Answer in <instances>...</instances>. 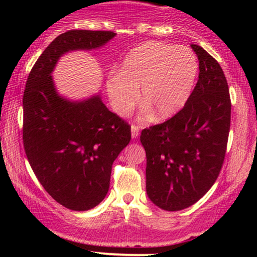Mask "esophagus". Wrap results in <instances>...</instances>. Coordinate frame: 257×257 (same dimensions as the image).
Wrapping results in <instances>:
<instances>
[{
  "instance_id": "esophagus-1",
  "label": "esophagus",
  "mask_w": 257,
  "mask_h": 257,
  "mask_svg": "<svg viewBox=\"0 0 257 257\" xmlns=\"http://www.w3.org/2000/svg\"><path fill=\"white\" fill-rule=\"evenodd\" d=\"M131 129H132V138L137 139L139 137V133H140V128H139L138 125L133 124Z\"/></svg>"
}]
</instances>
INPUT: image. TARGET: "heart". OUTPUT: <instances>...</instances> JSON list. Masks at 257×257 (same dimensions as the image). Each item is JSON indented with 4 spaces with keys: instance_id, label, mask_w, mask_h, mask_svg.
I'll return each mask as SVG.
<instances>
[{
    "instance_id": "b5f03b06",
    "label": "heart",
    "mask_w": 257,
    "mask_h": 257,
    "mask_svg": "<svg viewBox=\"0 0 257 257\" xmlns=\"http://www.w3.org/2000/svg\"><path fill=\"white\" fill-rule=\"evenodd\" d=\"M198 75V60L187 47L146 42L126 54L119 72L111 73L106 91L113 110L126 114L139 99L156 118H168L184 107Z\"/></svg>"
}]
</instances>
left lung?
<instances>
[{"label": "left lung", "instance_id": "obj_1", "mask_svg": "<svg viewBox=\"0 0 257 257\" xmlns=\"http://www.w3.org/2000/svg\"><path fill=\"white\" fill-rule=\"evenodd\" d=\"M198 82L184 107L141 132L146 151V192L168 211L188 208L216 181L226 155L231 98L220 64L197 44Z\"/></svg>", "mask_w": 257, "mask_h": 257}]
</instances>
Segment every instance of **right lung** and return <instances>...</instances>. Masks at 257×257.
Returning a JSON list of instances; mask_svg holds the SVG:
<instances>
[{"mask_svg":"<svg viewBox=\"0 0 257 257\" xmlns=\"http://www.w3.org/2000/svg\"><path fill=\"white\" fill-rule=\"evenodd\" d=\"M114 36L112 31L64 32L44 49L26 81V157L49 196L75 211L89 210L106 197L112 164L131 141V125L99 94L81 101L59 95L52 72L67 52L100 48Z\"/></svg>","mask_w":257,"mask_h":257,"instance_id":"obj_1","label":"right lung"}]
</instances>
